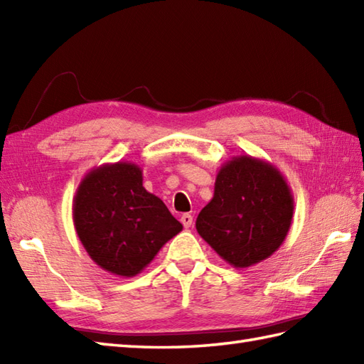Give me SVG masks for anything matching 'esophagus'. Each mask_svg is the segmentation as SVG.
Returning a JSON list of instances; mask_svg holds the SVG:
<instances>
[{
	"label": "esophagus",
	"mask_w": 364,
	"mask_h": 364,
	"mask_svg": "<svg viewBox=\"0 0 364 364\" xmlns=\"http://www.w3.org/2000/svg\"><path fill=\"white\" fill-rule=\"evenodd\" d=\"M181 223L184 225V228H189L192 225V215L191 214H183L180 218Z\"/></svg>",
	"instance_id": "esophagus-1"
}]
</instances>
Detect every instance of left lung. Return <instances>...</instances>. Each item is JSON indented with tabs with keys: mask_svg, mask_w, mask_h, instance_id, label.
<instances>
[{
	"mask_svg": "<svg viewBox=\"0 0 364 364\" xmlns=\"http://www.w3.org/2000/svg\"><path fill=\"white\" fill-rule=\"evenodd\" d=\"M292 213L294 197L280 170L241 154L219 168L214 196L200 211L196 228L223 261L244 269L280 249Z\"/></svg>",
	"mask_w": 364,
	"mask_h": 364,
	"instance_id": "1",
	"label": "left lung"
}]
</instances>
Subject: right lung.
I'll return each instance as SVG.
<instances>
[{
    "mask_svg": "<svg viewBox=\"0 0 364 364\" xmlns=\"http://www.w3.org/2000/svg\"><path fill=\"white\" fill-rule=\"evenodd\" d=\"M128 161L94 167L73 197V225L92 261L119 277H134L183 230L164 202L142 186Z\"/></svg>",
    "mask_w": 364,
    "mask_h": 364,
    "instance_id": "right-lung-1",
    "label": "right lung"
}]
</instances>
